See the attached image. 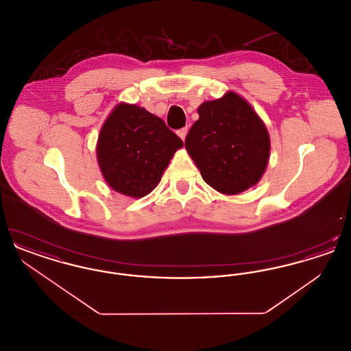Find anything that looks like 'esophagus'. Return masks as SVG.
<instances>
[{
    "instance_id": "esophagus-1",
    "label": "esophagus",
    "mask_w": 351,
    "mask_h": 351,
    "mask_svg": "<svg viewBox=\"0 0 351 351\" xmlns=\"http://www.w3.org/2000/svg\"><path fill=\"white\" fill-rule=\"evenodd\" d=\"M186 133H188V126H185V128H182L180 130H178V135L182 138V139H185V136H186Z\"/></svg>"
}]
</instances>
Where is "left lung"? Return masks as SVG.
I'll return each instance as SVG.
<instances>
[{"instance_id": "8db88e82", "label": "left lung", "mask_w": 351, "mask_h": 351, "mask_svg": "<svg viewBox=\"0 0 351 351\" xmlns=\"http://www.w3.org/2000/svg\"><path fill=\"white\" fill-rule=\"evenodd\" d=\"M185 138L202 179L218 192L237 195L258 183L267 167L269 136L250 105L233 92L206 101Z\"/></svg>"}]
</instances>
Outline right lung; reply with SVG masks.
Listing matches in <instances>:
<instances>
[{
    "mask_svg": "<svg viewBox=\"0 0 351 351\" xmlns=\"http://www.w3.org/2000/svg\"><path fill=\"white\" fill-rule=\"evenodd\" d=\"M183 141L162 118L136 105L119 104L101 129L97 160L106 183L130 197L158 185Z\"/></svg>",
    "mask_w": 351,
    "mask_h": 351,
    "instance_id": "right-lung-1",
    "label": "right lung"
}]
</instances>
